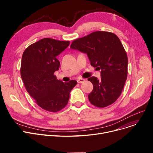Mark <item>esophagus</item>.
Here are the masks:
<instances>
[{"instance_id": "obj_1", "label": "esophagus", "mask_w": 153, "mask_h": 153, "mask_svg": "<svg viewBox=\"0 0 153 153\" xmlns=\"http://www.w3.org/2000/svg\"><path fill=\"white\" fill-rule=\"evenodd\" d=\"M85 79H84L83 78H78L77 80L78 83H82V82H85Z\"/></svg>"}]
</instances>
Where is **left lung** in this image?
Returning a JSON list of instances; mask_svg holds the SVG:
<instances>
[{
	"label": "left lung",
	"instance_id": "1",
	"mask_svg": "<svg viewBox=\"0 0 153 153\" xmlns=\"http://www.w3.org/2000/svg\"><path fill=\"white\" fill-rule=\"evenodd\" d=\"M71 48L87 54L91 65L100 70L101 78L91 77L94 89L88 95L90 102L103 108L120 97L128 75L126 53L118 37L108 31H94L75 39Z\"/></svg>",
	"mask_w": 153,
	"mask_h": 153
}]
</instances>
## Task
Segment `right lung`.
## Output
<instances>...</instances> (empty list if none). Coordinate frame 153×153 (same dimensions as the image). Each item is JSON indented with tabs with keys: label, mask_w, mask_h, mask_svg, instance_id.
<instances>
[{
	"label": "right lung",
	"mask_w": 153,
	"mask_h": 153,
	"mask_svg": "<svg viewBox=\"0 0 153 153\" xmlns=\"http://www.w3.org/2000/svg\"><path fill=\"white\" fill-rule=\"evenodd\" d=\"M69 44V41L46 38L30 45L23 53L22 81L30 95L45 110L56 112L65 107L77 84L75 80L63 82L54 75L60 66L57 56Z\"/></svg>",
	"instance_id": "1"
}]
</instances>
